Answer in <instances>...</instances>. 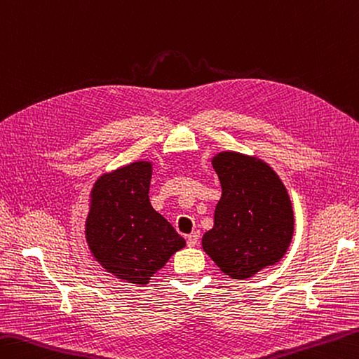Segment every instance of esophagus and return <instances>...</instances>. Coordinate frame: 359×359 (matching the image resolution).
<instances>
[{
  "instance_id": "obj_1",
  "label": "esophagus",
  "mask_w": 359,
  "mask_h": 359,
  "mask_svg": "<svg viewBox=\"0 0 359 359\" xmlns=\"http://www.w3.org/2000/svg\"><path fill=\"white\" fill-rule=\"evenodd\" d=\"M199 238H201L199 231H193V233H189V235L187 236L188 245H196V244H198V243H199Z\"/></svg>"
}]
</instances>
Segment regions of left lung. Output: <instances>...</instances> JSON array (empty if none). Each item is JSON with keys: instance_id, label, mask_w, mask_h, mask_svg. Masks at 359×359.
I'll use <instances>...</instances> for the list:
<instances>
[{"instance_id": "left-lung-1", "label": "left lung", "mask_w": 359, "mask_h": 359, "mask_svg": "<svg viewBox=\"0 0 359 359\" xmlns=\"http://www.w3.org/2000/svg\"><path fill=\"white\" fill-rule=\"evenodd\" d=\"M222 196L215 226L202 236L207 255L231 278H249L278 263L294 233L290 196L269 165L238 152L212 160Z\"/></svg>"}]
</instances>
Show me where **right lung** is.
<instances>
[{"instance_id": "right-lung-1", "label": "right lung", "mask_w": 359, "mask_h": 359, "mask_svg": "<svg viewBox=\"0 0 359 359\" xmlns=\"http://www.w3.org/2000/svg\"><path fill=\"white\" fill-rule=\"evenodd\" d=\"M151 161L104 174L91 189L86 238L102 268L129 283L146 285L185 240L152 208Z\"/></svg>"}]
</instances>
